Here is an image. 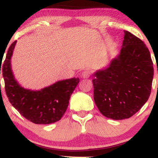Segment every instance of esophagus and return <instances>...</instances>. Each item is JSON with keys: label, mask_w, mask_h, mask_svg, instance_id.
I'll return each mask as SVG.
<instances>
[{"label": "esophagus", "mask_w": 158, "mask_h": 158, "mask_svg": "<svg viewBox=\"0 0 158 158\" xmlns=\"http://www.w3.org/2000/svg\"><path fill=\"white\" fill-rule=\"evenodd\" d=\"M90 71L89 70H85L84 71L81 73V77L85 78V79H87L90 77Z\"/></svg>", "instance_id": "1"}]
</instances>
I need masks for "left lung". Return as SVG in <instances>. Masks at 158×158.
Instances as JSON below:
<instances>
[{"label":"left lung","instance_id":"obj_1","mask_svg":"<svg viewBox=\"0 0 158 158\" xmlns=\"http://www.w3.org/2000/svg\"><path fill=\"white\" fill-rule=\"evenodd\" d=\"M94 76V99L101 114L117 120L129 118L151 94L154 68L149 50L140 39L124 31L119 53Z\"/></svg>","mask_w":158,"mask_h":158}]
</instances>
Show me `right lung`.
<instances>
[{
	"mask_svg": "<svg viewBox=\"0 0 158 158\" xmlns=\"http://www.w3.org/2000/svg\"><path fill=\"white\" fill-rule=\"evenodd\" d=\"M16 43L17 41L10 45L2 64L5 90L10 103L23 117L35 124H50L60 120L79 79H63L40 90L23 88L16 80L11 65ZM1 68V64L0 74Z\"/></svg>",
	"mask_w": 158,
	"mask_h": 158,
	"instance_id": "right-lung-1",
	"label": "right lung"
}]
</instances>
